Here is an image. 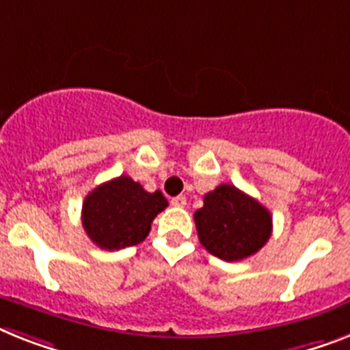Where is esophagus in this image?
<instances>
[{"instance_id": "obj_1", "label": "esophagus", "mask_w": 350, "mask_h": 350, "mask_svg": "<svg viewBox=\"0 0 350 350\" xmlns=\"http://www.w3.org/2000/svg\"><path fill=\"white\" fill-rule=\"evenodd\" d=\"M186 204H187L186 196L178 195V196H175V198H172V206L173 207H184Z\"/></svg>"}]
</instances>
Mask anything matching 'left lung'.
I'll return each mask as SVG.
<instances>
[{
	"label": "left lung",
	"mask_w": 350,
	"mask_h": 350,
	"mask_svg": "<svg viewBox=\"0 0 350 350\" xmlns=\"http://www.w3.org/2000/svg\"><path fill=\"white\" fill-rule=\"evenodd\" d=\"M195 224L200 243L224 261L250 258L272 234L270 211L230 184H220L204 196Z\"/></svg>",
	"instance_id": "obj_1"
}]
</instances>
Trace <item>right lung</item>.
Returning <instances> with one entry per match:
<instances>
[{
  "mask_svg": "<svg viewBox=\"0 0 350 350\" xmlns=\"http://www.w3.org/2000/svg\"><path fill=\"white\" fill-rule=\"evenodd\" d=\"M168 200L163 193H148L126 175L103 182L83 200L82 225L100 248L120 250L144 241L152 221Z\"/></svg>",
  "mask_w": 350,
  "mask_h": 350,
  "instance_id": "1",
  "label": "right lung"
}]
</instances>
